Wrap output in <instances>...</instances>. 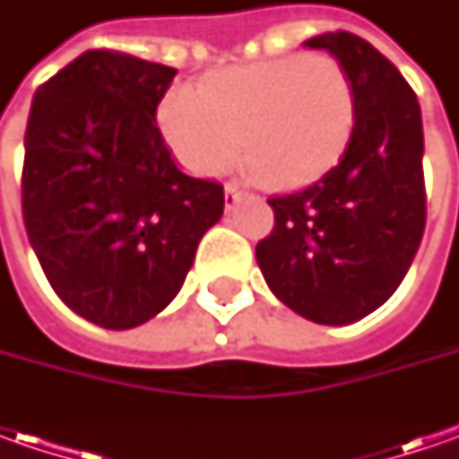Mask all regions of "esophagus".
<instances>
[{
  "instance_id": "34e87169",
  "label": "esophagus",
  "mask_w": 459,
  "mask_h": 459,
  "mask_svg": "<svg viewBox=\"0 0 459 459\" xmlns=\"http://www.w3.org/2000/svg\"><path fill=\"white\" fill-rule=\"evenodd\" d=\"M242 199V191H239L238 184H227L224 186V204H227V209H235Z\"/></svg>"
}]
</instances>
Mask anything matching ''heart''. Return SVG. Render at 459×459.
<instances>
[{
    "instance_id": "heart-1",
    "label": "heart",
    "mask_w": 459,
    "mask_h": 459,
    "mask_svg": "<svg viewBox=\"0 0 459 459\" xmlns=\"http://www.w3.org/2000/svg\"><path fill=\"white\" fill-rule=\"evenodd\" d=\"M186 166L217 176L239 152L273 186L322 173L347 145L355 99L344 68L326 53L238 63L191 89H170L158 109Z\"/></svg>"
}]
</instances>
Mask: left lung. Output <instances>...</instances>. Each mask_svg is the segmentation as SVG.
<instances>
[{
  "label": "left lung",
  "mask_w": 459,
  "mask_h": 459,
  "mask_svg": "<svg viewBox=\"0 0 459 459\" xmlns=\"http://www.w3.org/2000/svg\"><path fill=\"white\" fill-rule=\"evenodd\" d=\"M307 48L344 68L355 125L340 163L304 191L271 196V238L255 257L271 291L316 325H352L383 307L411 268L427 221L424 130L398 68L352 32Z\"/></svg>",
  "instance_id": "1"
}]
</instances>
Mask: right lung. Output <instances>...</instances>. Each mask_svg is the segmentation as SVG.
Segmentation results:
<instances>
[{"instance_id": "1", "label": "right lung", "mask_w": 459, "mask_h": 459, "mask_svg": "<svg viewBox=\"0 0 459 459\" xmlns=\"http://www.w3.org/2000/svg\"><path fill=\"white\" fill-rule=\"evenodd\" d=\"M178 71L86 50L35 91L22 217L61 301L104 329L145 325L176 299L224 188L173 163L155 109Z\"/></svg>"}]
</instances>
